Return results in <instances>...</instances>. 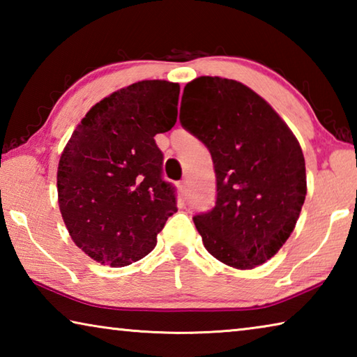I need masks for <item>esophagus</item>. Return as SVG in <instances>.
Masks as SVG:
<instances>
[{"mask_svg":"<svg viewBox=\"0 0 357 357\" xmlns=\"http://www.w3.org/2000/svg\"><path fill=\"white\" fill-rule=\"evenodd\" d=\"M179 192H181V195H183V197H185L187 195V181L185 179H183V181H181V183H179Z\"/></svg>","mask_w":357,"mask_h":357,"instance_id":"obj_1","label":"esophagus"}]
</instances>
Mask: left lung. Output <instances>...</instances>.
Wrapping results in <instances>:
<instances>
[{
	"label": "left lung",
	"instance_id": "1",
	"mask_svg": "<svg viewBox=\"0 0 357 357\" xmlns=\"http://www.w3.org/2000/svg\"><path fill=\"white\" fill-rule=\"evenodd\" d=\"M179 119L214 162L215 206L193 217L206 250L236 269L266 263L293 233L305 200L298 138L261 96L229 78L187 83Z\"/></svg>",
	"mask_w": 357,
	"mask_h": 357
}]
</instances>
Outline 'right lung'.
<instances>
[{"label":"right lung","mask_w":357,"mask_h":357,"mask_svg":"<svg viewBox=\"0 0 357 357\" xmlns=\"http://www.w3.org/2000/svg\"><path fill=\"white\" fill-rule=\"evenodd\" d=\"M178 100V83L129 84L98 102L66 144L59 211L72 241L94 261L123 268L146 257L178 211L154 140L176 123Z\"/></svg>","instance_id":"add662e5"}]
</instances>
